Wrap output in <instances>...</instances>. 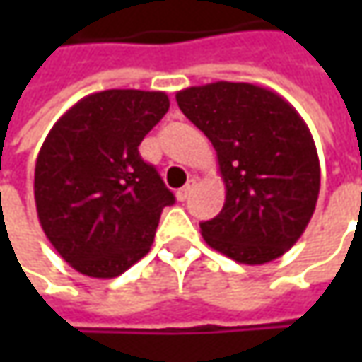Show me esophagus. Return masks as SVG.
I'll return each mask as SVG.
<instances>
[{"label": "esophagus", "mask_w": 362, "mask_h": 362, "mask_svg": "<svg viewBox=\"0 0 362 362\" xmlns=\"http://www.w3.org/2000/svg\"><path fill=\"white\" fill-rule=\"evenodd\" d=\"M193 187H195V181H189L185 187H181L177 193H175V195H177V199H179V202H185V199L189 197V193L193 191Z\"/></svg>", "instance_id": "obj_1"}]
</instances>
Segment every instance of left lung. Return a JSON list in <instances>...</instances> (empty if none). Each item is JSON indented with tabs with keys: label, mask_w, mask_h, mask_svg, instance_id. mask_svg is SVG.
I'll use <instances>...</instances> for the list:
<instances>
[{
	"label": "left lung",
	"mask_w": 362,
	"mask_h": 362,
	"mask_svg": "<svg viewBox=\"0 0 362 362\" xmlns=\"http://www.w3.org/2000/svg\"><path fill=\"white\" fill-rule=\"evenodd\" d=\"M177 105L217 153L223 209L202 223L214 250L240 264H266L304 233L320 191L316 145L296 108L247 82L177 92Z\"/></svg>",
	"instance_id": "left-lung-1"
}]
</instances>
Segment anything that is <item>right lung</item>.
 I'll return each mask as SVG.
<instances>
[{
	"label": "right lung",
	"instance_id": "1",
	"mask_svg": "<svg viewBox=\"0 0 362 362\" xmlns=\"http://www.w3.org/2000/svg\"><path fill=\"white\" fill-rule=\"evenodd\" d=\"M167 110L165 92H94L48 132L35 160L37 219L80 274L117 278L151 250L175 195L139 145Z\"/></svg>",
	"mask_w": 362,
	"mask_h": 362
}]
</instances>
